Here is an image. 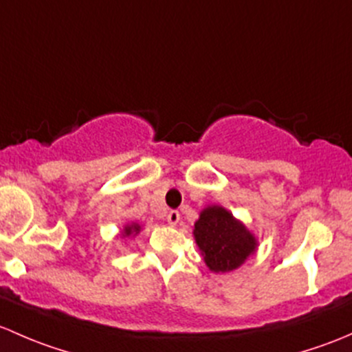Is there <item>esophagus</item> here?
I'll return each instance as SVG.
<instances>
[{"label": "esophagus", "mask_w": 352, "mask_h": 352, "mask_svg": "<svg viewBox=\"0 0 352 352\" xmlns=\"http://www.w3.org/2000/svg\"><path fill=\"white\" fill-rule=\"evenodd\" d=\"M166 219H168L169 226H176V223L179 222V212H177V210H171V212L166 215Z\"/></svg>", "instance_id": "1"}]
</instances>
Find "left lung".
Here are the masks:
<instances>
[{
	"label": "left lung",
	"mask_w": 352,
	"mask_h": 352,
	"mask_svg": "<svg viewBox=\"0 0 352 352\" xmlns=\"http://www.w3.org/2000/svg\"><path fill=\"white\" fill-rule=\"evenodd\" d=\"M193 234L206 266L215 273L235 270L256 249L254 235L217 205L203 210Z\"/></svg>",
	"instance_id": "left-lung-1"
}]
</instances>
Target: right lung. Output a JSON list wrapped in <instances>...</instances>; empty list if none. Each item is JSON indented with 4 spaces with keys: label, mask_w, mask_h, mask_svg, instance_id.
<instances>
[{
    "label": "right lung",
    "mask_w": 352,
    "mask_h": 352,
    "mask_svg": "<svg viewBox=\"0 0 352 352\" xmlns=\"http://www.w3.org/2000/svg\"><path fill=\"white\" fill-rule=\"evenodd\" d=\"M139 230H140V226H137V223H133V226H126L125 229H123V237H125V235H132V234H139Z\"/></svg>",
    "instance_id": "add662e5"
}]
</instances>
